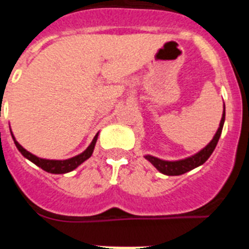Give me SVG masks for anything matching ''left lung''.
I'll use <instances>...</instances> for the list:
<instances>
[{"label": "left lung", "instance_id": "obj_1", "mask_svg": "<svg viewBox=\"0 0 249 249\" xmlns=\"http://www.w3.org/2000/svg\"><path fill=\"white\" fill-rule=\"evenodd\" d=\"M224 118H226V108L223 109L221 123H219V127L218 129H217V132H215L213 140L211 141L210 143L207 144L203 149H201L198 153H196V155L191 156V157L184 158V160H160V158L153 157V156H149V155L144 156V158H146L147 160H149V162H151V163L153 164V166H155L160 173H163V175H167V176H179L188 172V171H192V169L196 168V167L203 164L213 153L215 146H217V143H218L219 137H221L222 128H223V124H224Z\"/></svg>", "mask_w": 249, "mask_h": 249}]
</instances>
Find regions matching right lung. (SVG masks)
Instances as JSON below:
<instances>
[{
  "mask_svg": "<svg viewBox=\"0 0 249 249\" xmlns=\"http://www.w3.org/2000/svg\"><path fill=\"white\" fill-rule=\"evenodd\" d=\"M11 135H12V133H11ZM97 137H98V133L94 136L93 141H92L91 144L87 147V149L83 151L81 155L74 156V157L68 158V160H45V158H39L37 157V156L32 155V153H30L28 151H26V149L23 148V147H22L16 140H15V137H13L12 135L13 141H15V144H16V147L18 148V151L21 152L23 157L30 160L31 162H34L36 166L41 167V168H42L43 171H46V172L54 173V175H62V173L71 172V171H73L74 168H77V167L80 166L81 163H83L86 160H89V158L92 156V153H93L94 144H96V142H97Z\"/></svg>",
  "mask_w": 249,
  "mask_h": 249,
  "instance_id": "1",
  "label": "right lung"
}]
</instances>
